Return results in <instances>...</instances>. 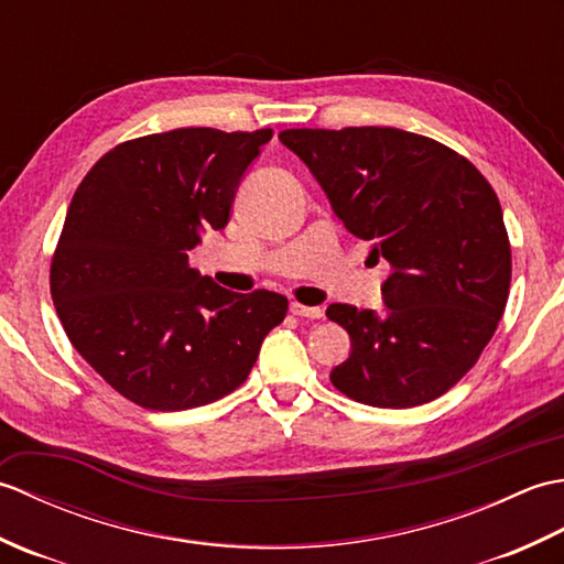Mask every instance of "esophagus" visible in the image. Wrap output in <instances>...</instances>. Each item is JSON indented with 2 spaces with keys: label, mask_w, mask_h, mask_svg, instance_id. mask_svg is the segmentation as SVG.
Returning a JSON list of instances; mask_svg holds the SVG:
<instances>
[{
  "label": "esophagus",
  "mask_w": 564,
  "mask_h": 564,
  "mask_svg": "<svg viewBox=\"0 0 564 564\" xmlns=\"http://www.w3.org/2000/svg\"><path fill=\"white\" fill-rule=\"evenodd\" d=\"M291 313L297 315V317H310V319H317L322 317V307H310V305H303V303H291Z\"/></svg>",
  "instance_id": "34e87169"
}]
</instances>
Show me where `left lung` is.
<instances>
[{
  "label": "left lung",
  "instance_id": "obj_1",
  "mask_svg": "<svg viewBox=\"0 0 564 564\" xmlns=\"http://www.w3.org/2000/svg\"><path fill=\"white\" fill-rule=\"evenodd\" d=\"M279 138L346 230L392 267L382 315L327 307L351 337L332 386L386 410L441 398L477 364L509 301L511 245L495 188L463 154L398 128H291Z\"/></svg>",
  "mask_w": 564,
  "mask_h": 564
}]
</instances>
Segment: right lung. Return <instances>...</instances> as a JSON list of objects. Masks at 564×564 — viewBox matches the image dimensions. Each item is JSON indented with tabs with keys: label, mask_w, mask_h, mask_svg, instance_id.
I'll return each instance as SVG.
<instances>
[{
	"label": "right lung",
	"mask_w": 564,
	"mask_h": 564,
	"mask_svg": "<svg viewBox=\"0 0 564 564\" xmlns=\"http://www.w3.org/2000/svg\"><path fill=\"white\" fill-rule=\"evenodd\" d=\"M271 128H178L126 140L82 178L51 261L72 346L126 400L182 412L237 390L289 313L273 291L232 293L188 269L223 230Z\"/></svg>",
	"instance_id": "1"
}]
</instances>
